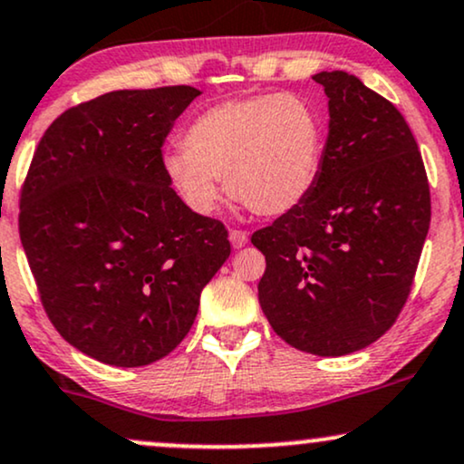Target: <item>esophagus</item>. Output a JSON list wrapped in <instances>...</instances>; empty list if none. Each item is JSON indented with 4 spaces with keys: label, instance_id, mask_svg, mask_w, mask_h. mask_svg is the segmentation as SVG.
<instances>
[{
    "label": "esophagus",
    "instance_id": "esophagus-1",
    "mask_svg": "<svg viewBox=\"0 0 464 464\" xmlns=\"http://www.w3.org/2000/svg\"><path fill=\"white\" fill-rule=\"evenodd\" d=\"M247 241H249L247 232H243V230H230V243H232V247L241 249V247H245V245H247Z\"/></svg>",
    "mask_w": 464,
    "mask_h": 464
}]
</instances>
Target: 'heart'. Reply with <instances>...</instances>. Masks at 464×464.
Listing matches in <instances>:
<instances>
[{
	"label": "heart",
	"mask_w": 464,
	"mask_h": 464,
	"mask_svg": "<svg viewBox=\"0 0 464 464\" xmlns=\"http://www.w3.org/2000/svg\"><path fill=\"white\" fill-rule=\"evenodd\" d=\"M327 129L296 94H251L215 102L188 124L185 148L163 154V169L196 213L230 196L251 213H293L316 187Z\"/></svg>",
	"instance_id": "heart-1"
}]
</instances>
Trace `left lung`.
<instances>
[{
    "instance_id": "8db88e82",
    "label": "left lung",
    "mask_w": 464,
    "mask_h": 464,
    "mask_svg": "<svg viewBox=\"0 0 464 464\" xmlns=\"http://www.w3.org/2000/svg\"><path fill=\"white\" fill-rule=\"evenodd\" d=\"M329 137L314 191L254 232L266 258L258 299L299 351L342 357L396 323L430 227L421 152L390 101L354 74L323 71Z\"/></svg>"
}]
</instances>
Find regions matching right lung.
<instances>
[{
  "label": "right lung",
  "instance_id": "right-lung-1",
  "mask_svg": "<svg viewBox=\"0 0 464 464\" xmlns=\"http://www.w3.org/2000/svg\"><path fill=\"white\" fill-rule=\"evenodd\" d=\"M191 85L118 90L57 116L21 187L19 234L40 301L68 344L120 368L185 340L230 256L219 219L193 213L163 169Z\"/></svg>",
  "mask_w": 464,
  "mask_h": 464
}]
</instances>
